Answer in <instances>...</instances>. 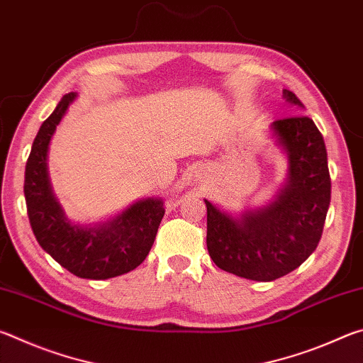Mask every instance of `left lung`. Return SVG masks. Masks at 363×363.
<instances>
[{
    "mask_svg": "<svg viewBox=\"0 0 363 363\" xmlns=\"http://www.w3.org/2000/svg\"><path fill=\"white\" fill-rule=\"evenodd\" d=\"M286 102L303 107L291 91ZM288 157V179L272 203L242 218L206 203V247L219 269L238 277L272 281L299 267L320 242L331 199L323 136L306 115L272 123Z\"/></svg>",
    "mask_w": 363,
    "mask_h": 363,
    "instance_id": "1",
    "label": "left lung"
}]
</instances>
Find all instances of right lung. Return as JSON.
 Instances as JSON below:
<instances>
[{
    "label": "right lung",
    "mask_w": 363,
    "mask_h": 363,
    "mask_svg": "<svg viewBox=\"0 0 363 363\" xmlns=\"http://www.w3.org/2000/svg\"><path fill=\"white\" fill-rule=\"evenodd\" d=\"M77 94H65L43 121L26 164L27 214L40 247L60 266L82 279L104 280L126 274L143 262L164 216L162 199L136 201L115 219L79 227L67 219L48 176V147L56 126Z\"/></svg>",
    "instance_id": "obj_1"
}]
</instances>
